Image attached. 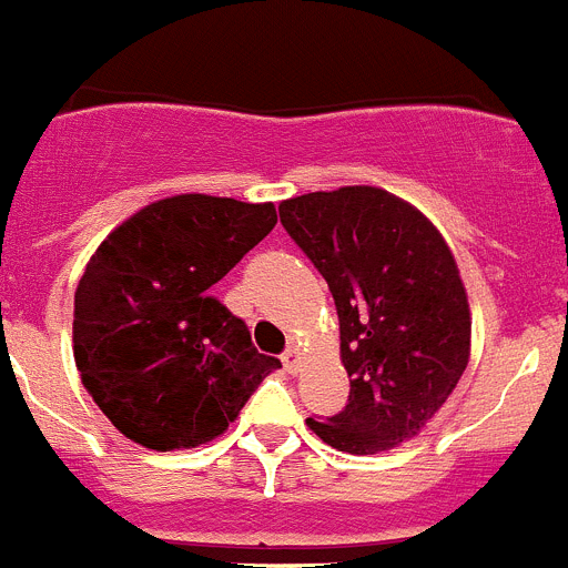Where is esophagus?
Instances as JSON below:
<instances>
[{"instance_id":"esophagus-1","label":"esophagus","mask_w":568,"mask_h":568,"mask_svg":"<svg viewBox=\"0 0 568 568\" xmlns=\"http://www.w3.org/2000/svg\"><path fill=\"white\" fill-rule=\"evenodd\" d=\"M281 361H284V369H287V373H295V369H298V364H301V349H298V346H290L287 353L281 355Z\"/></svg>"}]
</instances>
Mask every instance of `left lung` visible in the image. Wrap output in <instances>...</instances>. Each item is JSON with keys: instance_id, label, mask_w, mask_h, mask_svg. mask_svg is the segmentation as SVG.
<instances>
[{"instance_id": "obj_1", "label": "left lung", "mask_w": 568, "mask_h": 568, "mask_svg": "<svg viewBox=\"0 0 568 568\" xmlns=\"http://www.w3.org/2000/svg\"><path fill=\"white\" fill-rule=\"evenodd\" d=\"M281 224L335 298L349 404L307 426L338 453L375 455L420 435L469 364V298L429 219L381 187L278 204Z\"/></svg>"}]
</instances>
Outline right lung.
I'll list each match as a JSON object with an SVG mask.
<instances>
[{"mask_svg":"<svg viewBox=\"0 0 568 568\" xmlns=\"http://www.w3.org/2000/svg\"><path fill=\"white\" fill-rule=\"evenodd\" d=\"M275 222L270 202L170 195L90 255L73 301V358L124 438L155 453L207 444L278 369L210 295Z\"/></svg>","mask_w":568,"mask_h":568,"instance_id":"1","label":"right lung"}]
</instances>
